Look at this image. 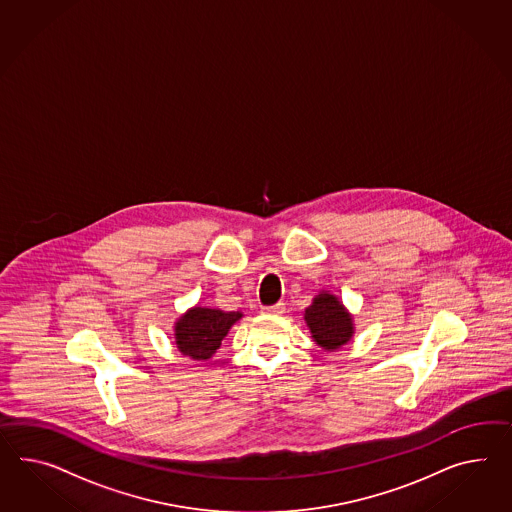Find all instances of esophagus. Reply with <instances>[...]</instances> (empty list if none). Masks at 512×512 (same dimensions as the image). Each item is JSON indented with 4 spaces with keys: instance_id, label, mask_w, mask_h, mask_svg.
Here are the masks:
<instances>
[{
    "instance_id": "34e87169",
    "label": "esophagus",
    "mask_w": 512,
    "mask_h": 512,
    "mask_svg": "<svg viewBox=\"0 0 512 512\" xmlns=\"http://www.w3.org/2000/svg\"><path fill=\"white\" fill-rule=\"evenodd\" d=\"M265 314L282 315L286 312V304L284 302H276L273 306H263Z\"/></svg>"
}]
</instances>
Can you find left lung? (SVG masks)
I'll return each mask as SVG.
<instances>
[{
  "instance_id": "left-lung-1",
  "label": "left lung",
  "mask_w": 512,
  "mask_h": 512,
  "mask_svg": "<svg viewBox=\"0 0 512 512\" xmlns=\"http://www.w3.org/2000/svg\"><path fill=\"white\" fill-rule=\"evenodd\" d=\"M304 319L310 327L312 338L325 351L340 349L353 336L351 315L345 312L343 304L330 293H319L312 306L306 308Z\"/></svg>"
}]
</instances>
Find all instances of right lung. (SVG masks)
<instances>
[{"mask_svg": "<svg viewBox=\"0 0 512 512\" xmlns=\"http://www.w3.org/2000/svg\"><path fill=\"white\" fill-rule=\"evenodd\" d=\"M239 317V312H223L217 308L197 306L189 310L176 323V345L180 353L195 360L210 358Z\"/></svg>", "mask_w": 512, "mask_h": 512, "instance_id": "obj_1", "label": "right lung"}]
</instances>
